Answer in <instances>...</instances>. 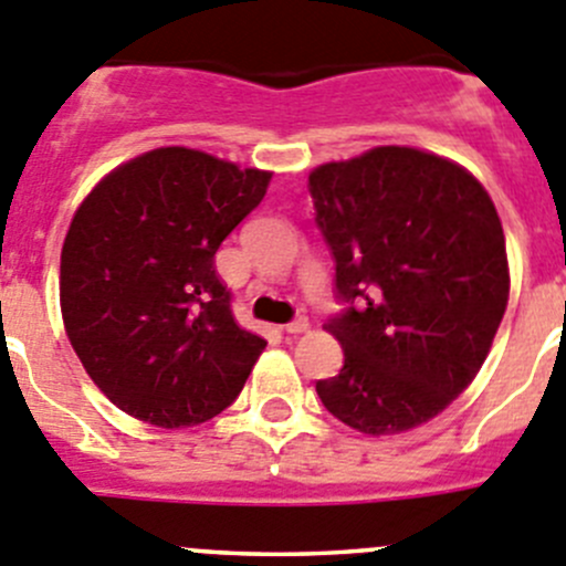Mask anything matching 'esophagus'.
Segmentation results:
<instances>
[{
  "label": "esophagus",
  "mask_w": 566,
  "mask_h": 566,
  "mask_svg": "<svg viewBox=\"0 0 566 566\" xmlns=\"http://www.w3.org/2000/svg\"><path fill=\"white\" fill-rule=\"evenodd\" d=\"M306 328H310V321H306V317H295V321H290L287 326H284V332H287V334H304Z\"/></svg>",
  "instance_id": "1"
}]
</instances>
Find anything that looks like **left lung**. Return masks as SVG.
Instances as JSON below:
<instances>
[{
    "instance_id": "left-lung-1",
    "label": "left lung",
    "mask_w": 566,
    "mask_h": 566,
    "mask_svg": "<svg viewBox=\"0 0 566 566\" xmlns=\"http://www.w3.org/2000/svg\"><path fill=\"white\" fill-rule=\"evenodd\" d=\"M334 256L343 345L323 406L361 434H400L440 415L484 365L509 301L501 218L446 157L378 146L310 174Z\"/></svg>"
}]
</instances>
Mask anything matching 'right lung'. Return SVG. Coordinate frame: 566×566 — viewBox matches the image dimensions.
<instances>
[{
	"label": "right lung",
	"instance_id": "1",
	"mask_svg": "<svg viewBox=\"0 0 566 566\" xmlns=\"http://www.w3.org/2000/svg\"><path fill=\"white\" fill-rule=\"evenodd\" d=\"M271 174L168 146L109 171L76 210L60 254L65 334L126 415L185 429L240 395L265 339L238 326L216 251Z\"/></svg>",
	"mask_w": 566,
	"mask_h": 566
}]
</instances>
